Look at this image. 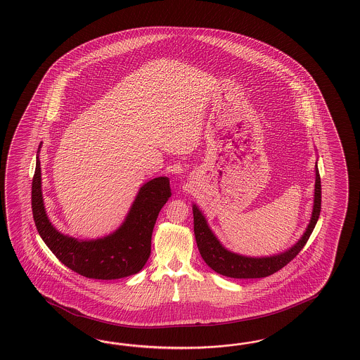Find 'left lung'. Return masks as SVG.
Returning <instances> with one entry per match:
<instances>
[{"instance_id": "8db88e82", "label": "left lung", "mask_w": 360, "mask_h": 360, "mask_svg": "<svg viewBox=\"0 0 360 360\" xmlns=\"http://www.w3.org/2000/svg\"><path fill=\"white\" fill-rule=\"evenodd\" d=\"M316 182H314V198H313V210L311 220L302 233L300 240L293 243L291 248L282 253L264 257H248L243 254L233 253L228 250L223 243L219 241L216 234L212 232L207 223L203 212L199 207L193 205L194 214V233L199 253L205 262L214 271L236 279H254V278H266L274 272L279 271L287 263L300 253L304 245L309 240L311 232L317 224L321 212V178L319 166L316 161Z\"/></svg>"}]
</instances>
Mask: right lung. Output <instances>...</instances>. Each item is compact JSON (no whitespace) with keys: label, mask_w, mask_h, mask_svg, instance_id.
Returning a JSON list of instances; mask_svg holds the SVG:
<instances>
[{"label":"right lung","mask_w":360,"mask_h":360,"mask_svg":"<svg viewBox=\"0 0 360 360\" xmlns=\"http://www.w3.org/2000/svg\"><path fill=\"white\" fill-rule=\"evenodd\" d=\"M39 150L32 178L31 207L41 240L60 262L89 279L112 281L140 271L150 255L157 216L170 198L167 176H157L140 187L124 221L115 232L96 240H78L61 233L49 221L41 193Z\"/></svg>","instance_id":"right-lung-1"}]
</instances>
